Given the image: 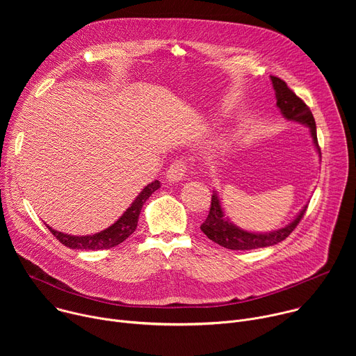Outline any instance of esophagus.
I'll return each mask as SVG.
<instances>
[{
  "label": "esophagus",
  "instance_id": "esophagus-1",
  "mask_svg": "<svg viewBox=\"0 0 356 356\" xmlns=\"http://www.w3.org/2000/svg\"><path fill=\"white\" fill-rule=\"evenodd\" d=\"M184 173H186V162L183 159H179V161H175L170 165V168L168 170V175H166V179H168L169 183H176V181L183 180Z\"/></svg>",
  "mask_w": 356,
  "mask_h": 356
}]
</instances>
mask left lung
Wrapping results in <instances>:
<instances>
[{"label":"left lung","mask_w":356,"mask_h":356,"mask_svg":"<svg viewBox=\"0 0 356 356\" xmlns=\"http://www.w3.org/2000/svg\"><path fill=\"white\" fill-rule=\"evenodd\" d=\"M273 90L276 94V106L280 110L282 115L287 121L298 122L306 125L310 129V135L313 138V143L316 146V150L318 152V156L321 161V150L317 140V128L314 117L310 111V108L306 106V103L301 98H298L289 87L287 84L275 76H270ZM307 210V204L304 206L300 213L296 216V218L289 222L286 227L279 228L276 231L270 232H250L239 228L238 225L232 224L224 213V209L221 206L220 197L217 191L213 193L211 197V207L209 217L206 221L201 224V231L204 232L211 241L216 243L234 250H249V249H258V248H266L276 245L286 239L293 229L297 227V224L301 221L304 213Z\"/></svg>","instance_id":"8db88e82"}]
</instances>
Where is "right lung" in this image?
Masks as SVG:
<instances>
[{
	"mask_svg": "<svg viewBox=\"0 0 356 356\" xmlns=\"http://www.w3.org/2000/svg\"><path fill=\"white\" fill-rule=\"evenodd\" d=\"M161 187V181L155 180L149 183L142 188V191L136 195V198L132 201V204L127 209V211L108 228L104 231H99L92 235H69L65 232H59L54 228H49L56 239H59L65 246L70 249H80V250H98V249H110L120 243H122L138 225V218L140 214V210L145 204V201L150 197V194L156 191Z\"/></svg>",
	"mask_w": 356,
	"mask_h": 356,
	"instance_id": "1",
	"label": "right lung"
}]
</instances>
